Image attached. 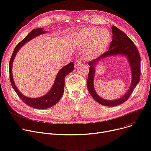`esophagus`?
Wrapping results in <instances>:
<instances>
[{
  "label": "esophagus",
  "mask_w": 151,
  "mask_h": 151,
  "mask_svg": "<svg viewBox=\"0 0 151 151\" xmlns=\"http://www.w3.org/2000/svg\"><path fill=\"white\" fill-rule=\"evenodd\" d=\"M81 64V60L80 59H78L76 60V62H75V67H78L79 65H80Z\"/></svg>",
  "instance_id": "obj_1"
}]
</instances>
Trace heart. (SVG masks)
Returning <instances> with one entry per match:
<instances>
[{
	"label": "heart",
	"instance_id": "b5f03b06",
	"mask_svg": "<svg viewBox=\"0 0 151 151\" xmlns=\"http://www.w3.org/2000/svg\"><path fill=\"white\" fill-rule=\"evenodd\" d=\"M111 38L108 29L93 27L82 29L73 36L79 46H85L84 55L89 59L96 58L104 53L110 43Z\"/></svg>",
	"mask_w": 151,
	"mask_h": 151
}]
</instances>
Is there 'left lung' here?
Returning <instances> with one entry per match:
<instances>
[{"label":"left lung","mask_w":151,"mask_h":151,"mask_svg":"<svg viewBox=\"0 0 151 151\" xmlns=\"http://www.w3.org/2000/svg\"><path fill=\"white\" fill-rule=\"evenodd\" d=\"M113 40L110 44L109 50L101 55L98 58L90 61L88 64L90 67L88 74L87 87L93 99L100 104L106 106H115L121 105L128 100L133 89L139 81L140 79V62L141 58L137 47L133 42L124 32L114 26L112 27ZM123 55L127 58L131 70L132 82L130 88L125 94L121 98L114 101H108L102 99L96 93L93 86V80L96 65L103 58L114 56Z\"/></svg>","instance_id":"left-lung-1"}]
</instances>
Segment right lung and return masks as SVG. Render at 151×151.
Instances as JSON below:
<instances>
[{
    "instance_id": "right-lung-1",
    "label": "right lung",
    "mask_w": 151,
    "mask_h": 151,
    "mask_svg": "<svg viewBox=\"0 0 151 151\" xmlns=\"http://www.w3.org/2000/svg\"><path fill=\"white\" fill-rule=\"evenodd\" d=\"M46 31L43 30V28H37L32 30L22 40L19 42L13 52L12 57L9 63V70H10V80L12 88L17 92L19 97L25 103L26 105L38 109H47L52 107L55 105L61 99L62 95L64 91L65 86V77L71 73L74 69V64L72 62L69 63L67 65L62 67L57 74L56 78L55 79L54 83L51 88L50 91L45 96L38 97V98H29L22 94L17 89L12 74V65L14 58L17 55L18 51L21 47L26 43L31 40L32 39L42 34H44Z\"/></svg>"
}]
</instances>
